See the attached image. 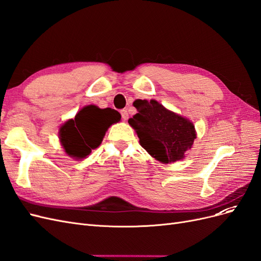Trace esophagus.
Here are the masks:
<instances>
[{
	"mask_svg": "<svg viewBox=\"0 0 261 261\" xmlns=\"http://www.w3.org/2000/svg\"><path fill=\"white\" fill-rule=\"evenodd\" d=\"M121 115H122V118L124 121H127L128 120V112L127 110H121Z\"/></svg>",
	"mask_w": 261,
	"mask_h": 261,
	"instance_id": "1",
	"label": "esophagus"
}]
</instances>
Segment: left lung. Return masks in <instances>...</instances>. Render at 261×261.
<instances>
[{"mask_svg":"<svg viewBox=\"0 0 261 261\" xmlns=\"http://www.w3.org/2000/svg\"><path fill=\"white\" fill-rule=\"evenodd\" d=\"M134 107L138 113L128 123L136 130L141 147L162 163L183 159L196 138L193 123L155 100H136Z\"/></svg>","mask_w":261,"mask_h":261,"instance_id":"1","label":"left lung"}]
</instances>
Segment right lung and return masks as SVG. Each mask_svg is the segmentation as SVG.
<instances>
[{"mask_svg":"<svg viewBox=\"0 0 261 261\" xmlns=\"http://www.w3.org/2000/svg\"><path fill=\"white\" fill-rule=\"evenodd\" d=\"M121 114L116 110L99 109L88 106L82 109L74 120L67 121L60 129V139L65 152L76 159L89 155L103 139L107 129L120 122Z\"/></svg>","mask_w":261,"mask_h":261,"instance_id":"right-lung-1","label":"right lung"}]
</instances>
